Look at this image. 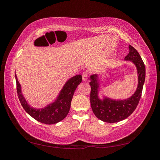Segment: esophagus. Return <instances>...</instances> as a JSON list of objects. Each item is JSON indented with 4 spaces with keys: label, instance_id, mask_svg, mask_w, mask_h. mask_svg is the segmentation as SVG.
<instances>
[{
    "label": "esophagus",
    "instance_id": "obj_1",
    "mask_svg": "<svg viewBox=\"0 0 160 160\" xmlns=\"http://www.w3.org/2000/svg\"><path fill=\"white\" fill-rule=\"evenodd\" d=\"M82 76L83 81H86L87 80H88V72L87 71L84 72L82 75Z\"/></svg>",
    "mask_w": 160,
    "mask_h": 160
}]
</instances>
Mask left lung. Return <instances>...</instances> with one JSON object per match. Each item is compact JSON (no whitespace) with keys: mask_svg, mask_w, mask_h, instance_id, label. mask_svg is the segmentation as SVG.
<instances>
[{"mask_svg":"<svg viewBox=\"0 0 160 160\" xmlns=\"http://www.w3.org/2000/svg\"><path fill=\"white\" fill-rule=\"evenodd\" d=\"M126 61H130L137 68V89L131 97L126 99H113L103 96L100 99V83L98 75L90 76L91 86L90 104L92 112L97 118L107 123H116L124 120L134 112L141 97L143 85L145 79V67L140 54L135 48L129 45V53L125 57Z\"/></svg>","mask_w":160,"mask_h":160,"instance_id":"1","label":"left lung"}]
</instances>
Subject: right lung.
Instances as JSON below:
<instances>
[{"label":"right lung","instance_id":"add662e5","mask_svg":"<svg viewBox=\"0 0 160 160\" xmlns=\"http://www.w3.org/2000/svg\"><path fill=\"white\" fill-rule=\"evenodd\" d=\"M15 80L18 98L25 112L39 122L54 124L63 120L68 113L75 90L82 82V75H77L70 78L65 83L55 101L42 109L33 108L28 104L22 93L21 85L18 82L16 74Z\"/></svg>","mask_w":160,"mask_h":160}]
</instances>
